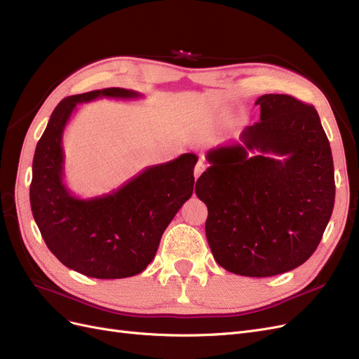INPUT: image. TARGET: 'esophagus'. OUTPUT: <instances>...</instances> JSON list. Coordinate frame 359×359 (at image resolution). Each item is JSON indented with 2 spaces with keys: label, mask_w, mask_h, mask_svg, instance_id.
Masks as SVG:
<instances>
[{
  "label": "esophagus",
  "mask_w": 359,
  "mask_h": 359,
  "mask_svg": "<svg viewBox=\"0 0 359 359\" xmlns=\"http://www.w3.org/2000/svg\"><path fill=\"white\" fill-rule=\"evenodd\" d=\"M205 169H206V163L203 160H199L196 168H194V178H199V175Z\"/></svg>",
  "instance_id": "1"
}]
</instances>
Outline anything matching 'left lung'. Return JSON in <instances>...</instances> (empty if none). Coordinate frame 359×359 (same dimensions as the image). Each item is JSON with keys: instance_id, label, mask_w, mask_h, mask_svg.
I'll list each match as a JSON object with an SVG mask.
<instances>
[{"instance_id": "1", "label": "left lung", "mask_w": 359, "mask_h": 359, "mask_svg": "<svg viewBox=\"0 0 359 359\" xmlns=\"http://www.w3.org/2000/svg\"><path fill=\"white\" fill-rule=\"evenodd\" d=\"M260 121L240 142L210 149L196 181L208 208L206 240L215 262L245 277L302 265L331 219L335 181L330 140L311 104L286 94L256 100Z\"/></svg>"}]
</instances>
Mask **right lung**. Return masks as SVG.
Returning <instances> with one entry per match:
<instances>
[{
  "label": "right lung",
  "mask_w": 359,
  "mask_h": 359,
  "mask_svg": "<svg viewBox=\"0 0 359 359\" xmlns=\"http://www.w3.org/2000/svg\"><path fill=\"white\" fill-rule=\"evenodd\" d=\"M140 93L103 88L67 97L52 112L32 160L31 211L48 248L62 265L93 278L136 276L154 259L163 232L193 194L198 156L148 166L121 187L81 199L64 182L62 135L78 104L136 100Z\"/></svg>",
  "instance_id": "obj_1"
}]
</instances>
